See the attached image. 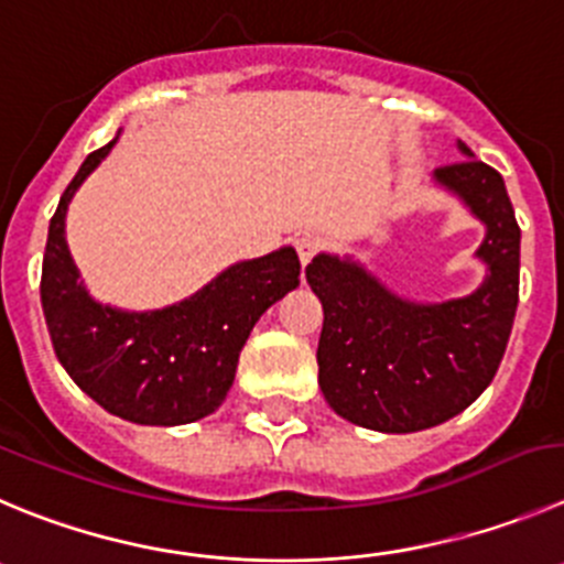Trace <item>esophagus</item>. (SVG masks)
I'll return each mask as SVG.
<instances>
[{"instance_id": "obj_1", "label": "esophagus", "mask_w": 564, "mask_h": 564, "mask_svg": "<svg viewBox=\"0 0 564 564\" xmlns=\"http://www.w3.org/2000/svg\"><path fill=\"white\" fill-rule=\"evenodd\" d=\"M294 247H297L300 261H303V267H306V264H312L314 256H319V252H323L325 245L317 234H303L294 239Z\"/></svg>"}]
</instances>
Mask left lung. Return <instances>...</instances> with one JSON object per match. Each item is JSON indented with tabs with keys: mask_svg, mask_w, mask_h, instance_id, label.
<instances>
[{
	"mask_svg": "<svg viewBox=\"0 0 564 564\" xmlns=\"http://www.w3.org/2000/svg\"><path fill=\"white\" fill-rule=\"evenodd\" d=\"M434 175L487 225L478 256L489 275L476 292L417 306L339 258L317 256L306 267L325 314L317 345L325 401L339 417L387 434L465 412L496 378L518 312L520 228L503 177L476 158Z\"/></svg>",
	"mask_w": 564,
	"mask_h": 564,
	"instance_id": "8db88e82",
	"label": "left lung"
}]
</instances>
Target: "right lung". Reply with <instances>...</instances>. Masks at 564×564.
Listing matches in <instances>:
<instances>
[{
  "label": "right lung",
  "mask_w": 564,
  "mask_h": 564,
  "mask_svg": "<svg viewBox=\"0 0 564 564\" xmlns=\"http://www.w3.org/2000/svg\"><path fill=\"white\" fill-rule=\"evenodd\" d=\"M113 144L83 161L50 223L41 267L46 328L57 361L105 412L139 425L194 423L225 401L252 325L300 283V258L283 247L236 264L161 312L130 314L94 303L77 283L63 219L72 194Z\"/></svg>",
  "instance_id": "1"
}]
</instances>
